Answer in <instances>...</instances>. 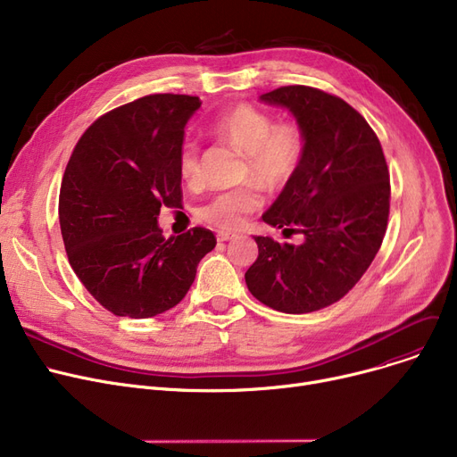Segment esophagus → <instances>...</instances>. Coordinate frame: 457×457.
Wrapping results in <instances>:
<instances>
[{"label": "esophagus", "instance_id": "esophagus-1", "mask_svg": "<svg viewBox=\"0 0 457 457\" xmlns=\"http://www.w3.org/2000/svg\"><path fill=\"white\" fill-rule=\"evenodd\" d=\"M235 237H237L235 231H219V233H216V238H219L220 243H224V241H233Z\"/></svg>", "mask_w": 457, "mask_h": 457}]
</instances>
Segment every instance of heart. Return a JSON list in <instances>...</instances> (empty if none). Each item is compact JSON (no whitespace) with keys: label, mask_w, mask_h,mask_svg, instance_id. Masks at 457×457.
I'll return each mask as SVG.
<instances>
[{"label":"heart","mask_w":457,"mask_h":457,"mask_svg":"<svg viewBox=\"0 0 457 457\" xmlns=\"http://www.w3.org/2000/svg\"><path fill=\"white\" fill-rule=\"evenodd\" d=\"M212 133L246 155L241 179H253L269 190L289 183L302 164L305 133L296 122L276 120L253 105H235L216 116ZM179 172L190 187L202 185V154L196 142L185 140L179 150ZM262 204L259 188L250 183L214 196L200 207L198 216L220 229H237Z\"/></svg>","instance_id":"heart-1"}]
</instances>
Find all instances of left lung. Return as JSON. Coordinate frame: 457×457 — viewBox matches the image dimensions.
Wrapping results in <instances>:
<instances>
[{
	"label": "left lung",
	"instance_id": "1",
	"mask_svg": "<svg viewBox=\"0 0 457 457\" xmlns=\"http://www.w3.org/2000/svg\"><path fill=\"white\" fill-rule=\"evenodd\" d=\"M259 100L289 109L305 133L296 176L262 214L303 241L253 237L259 255L245 279L261 303L311 313L339 302L374 261L389 219V168L367 120L337 96L291 85Z\"/></svg>",
	"mask_w": 457,
	"mask_h": 457
}]
</instances>
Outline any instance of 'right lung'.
Returning <instances> with one entry per match:
<instances>
[{
  "label": "right lung",
  "mask_w": 457,
  "mask_h": 457,
  "mask_svg": "<svg viewBox=\"0 0 457 457\" xmlns=\"http://www.w3.org/2000/svg\"><path fill=\"white\" fill-rule=\"evenodd\" d=\"M196 96L152 94L83 133L61 183L59 222L85 289L116 317L150 319L178 305L216 246L195 228L166 241L161 207L181 205L179 150Z\"/></svg>",
  "instance_id": "add662e5"
}]
</instances>
